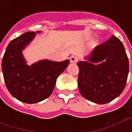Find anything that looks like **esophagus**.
<instances>
[{
  "instance_id": "obj_1",
  "label": "esophagus",
  "mask_w": 132,
  "mask_h": 132,
  "mask_svg": "<svg viewBox=\"0 0 132 132\" xmlns=\"http://www.w3.org/2000/svg\"><path fill=\"white\" fill-rule=\"evenodd\" d=\"M78 61V57L77 56H75V55H73L70 57V61L71 63H76Z\"/></svg>"
}]
</instances>
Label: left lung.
Returning a JSON list of instances; mask_svg holds the SVG:
<instances>
[{
    "mask_svg": "<svg viewBox=\"0 0 132 132\" xmlns=\"http://www.w3.org/2000/svg\"><path fill=\"white\" fill-rule=\"evenodd\" d=\"M104 59L105 61H103ZM88 61L77 63L78 86L83 97L97 104H106L121 94L127 83L129 59L122 42L112 35L95 47Z\"/></svg>",
    "mask_w": 132,
    "mask_h": 132,
    "instance_id": "obj_1",
    "label": "left lung"
}]
</instances>
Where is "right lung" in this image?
<instances>
[{
	"label": "right lung",
	"instance_id": "add662e5",
	"mask_svg": "<svg viewBox=\"0 0 132 132\" xmlns=\"http://www.w3.org/2000/svg\"><path fill=\"white\" fill-rule=\"evenodd\" d=\"M35 35L34 32H27L13 39L7 45L2 60V71L8 91L16 99L28 104L49 97L58 76L70 63L69 60L62 62L44 60L31 66L25 64L22 50Z\"/></svg>",
	"mask_w": 132,
	"mask_h": 132
}]
</instances>
